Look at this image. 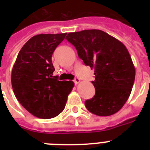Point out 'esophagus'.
Returning <instances> with one entry per match:
<instances>
[{"label": "esophagus", "mask_w": 150, "mask_h": 150, "mask_svg": "<svg viewBox=\"0 0 150 150\" xmlns=\"http://www.w3.org/2000/svg\"><path fill=\"white\" fill-rule=\"evenodd\" d=\"M74 83H75V84H78V83H80V79H79V78H75V79H74Z\"/></svg>", "instance_id": "esophagus-1"}]
</instances>
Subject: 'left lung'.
<instances>
[{"label": "left lung", "mask_w": 150, "mask_h": 150, "mask_svg": "<svg viewBox=\"0 0 150 150\" xmlns=\"http://www.w3.org/2000/svg\"><path fill=\"white\" fill-rule=\"evenodd\" d=\"M79 58L95 71V96L86 100L93 114L107 116L121 110L132 92L135 69L132 57L121 41L103 30L91 29L69 33Z\"/></svg>", "instance_id": "obj_1"}]
</instances>
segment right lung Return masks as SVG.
<instances>
[{"instance_id": "right-lung-1", "label": "right lung", "mask_w": 150, "mask_h": 150, "mask_svg": "<svg viewBox=\"0 0 150 150\" xmlns=\"http://www.w3.org/2000/svg\"><path fill=\"white\" fill-rule=\"evenodd\" d=\"M64 34H40L22 46L13 67V92L22 107L33 116L46 120L64 110L73 81H59L53 76L52 55Z\"/></svg>"}]
</instances>
